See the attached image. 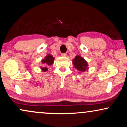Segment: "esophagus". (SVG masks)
<instances>
[{"label":"esophagus","mask_w":127,"mask_h":127,"mask_svg":"<svg viewBox=\"0 0 127 127\" xmlns=\"http://www.w3.org/2000/svg\"><path fill=\"white\" fill-rule=\"evenodd\" d=\"M62 57H66V55H67V54L65 53H63V54H62Z\"/></svg>","instance_id":"obj_1"}]
</instances>
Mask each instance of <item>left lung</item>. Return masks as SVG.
<instances>
[{
	"instance_id": "left-lung-1",
	"label": "left lung",
	"mask_w": 127,
	"mask_h": 127,
	"mask_svg": "<svg viewBox=\"0 0 127 127\" xmlns=\"http://www.w3.org/2000/svg\"><path fill=\"white\" fill-rule=\"evenodd\" d=\"M73 64L74 67L80 72H85L87 70H88V62L85 60L81 55H77L73 60Z\"/></svg>"
}]
</instances>
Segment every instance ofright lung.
<instances>
[{"instance_id": "obj_1", "label": "right lung", "mask_w": 127, "mask_h": 127, "mask_svg": "<svg viewBox=\"0 0 127 127\" xmlns=\"http://www.w3.org/2000/svg\"><path fill=\"white\" fill-rule=\"evenodd\" d=\"M54 57L52 55L48 54L46 55V56L45 57L44 59L42 60H41L42 64H43V65H44L43 67H40L42 70L43 71V72H46V71L48 70L47 67L49 66V65H52L54 63Z\"/></svg>"}]
</instances>
